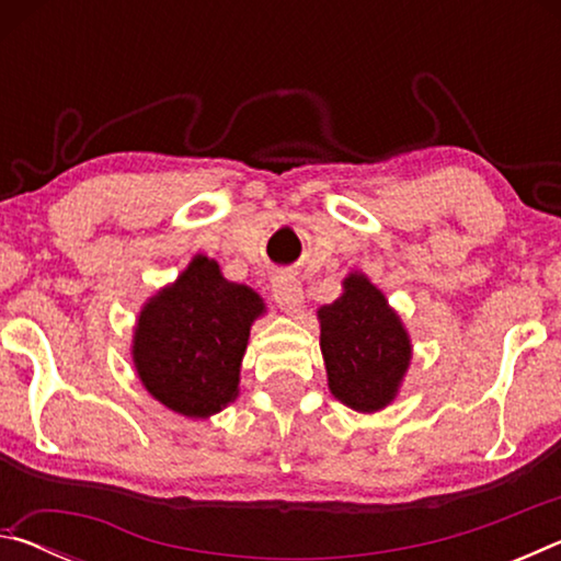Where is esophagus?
<instances>
[{"label":"esophagus","mask_w":561,"mask_h":561,"mask_svg":"<svg viewBox=\"0 0 561 561\" xmlns=\"http://www.w3.org/2000/svg\"><path fill=\"white\" fill-rule=\"evenodd\" d=\"M272 297L277 301V307L287 314H299L304 307V289L297 277H289V274H279L272 282Z\"/></svg>","instance_id":"34e87169"}]
</instances>
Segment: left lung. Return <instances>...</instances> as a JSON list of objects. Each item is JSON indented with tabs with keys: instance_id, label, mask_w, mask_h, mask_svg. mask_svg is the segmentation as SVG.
I'll use <instances>...</instances> for the list:
<instances>
[{
	"instance_id": "left-lung-1",
	"label": "left lung",
	"mask_w": 561,
	"mask_h": 561,
	"mask_svg": "<svg viewBox=\"0 0 561 561\" xmlns=\"http://www.w3.org/2000/svg\"><path fill=\"white\" fill-rule=\"evenodd\" d=\"M341 297L317 311L329 391L358 413L396 401L411 368L413 344L403 319L364 272L341 282Z\"/></svg>"
}]
</instances>
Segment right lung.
I'll use <instances>...</instances> for the list:
<instances>
[{
  "instance_id": "right-lung-1",
  "label": "right lung",
  "mask_w": 561,
  "mask_h": 561,
  "mask_svg": "<svg viewBox=\"0 0 561 561\" xmlns=\"http://www.w3.org/2000/svg\"><path fill=\"white\" fill-rule=\"evenodd\" d=\"M267 307L220 264L195 254L175 282L160 287L133 327L130 356L146 391L173 413L210 417L240 396L250 329Z\"/></svg>"
}]
</instances>
